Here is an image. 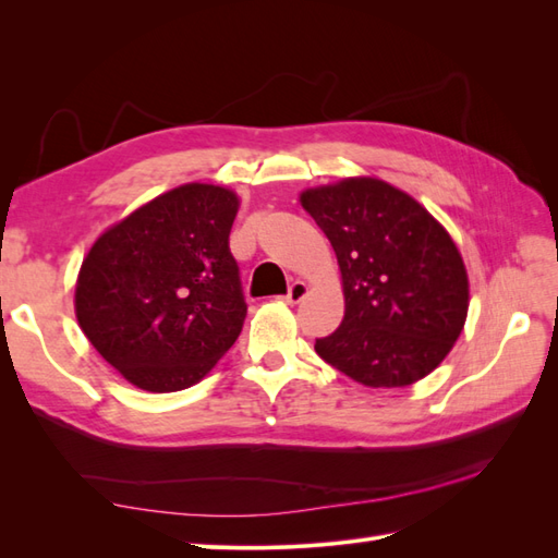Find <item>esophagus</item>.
Here are the masks:
<instances>
[{"instance_id":"34e87169","label":"esophagus","mask_w":558,"mask_h":558,"mask_svg":"<svg viewBox=\"0 0 558 558\" xmlns=\"http://www.w3.org/2000/svg\"><path fill=\"white\" fill-rule=\"evenodd\" d=\"M310 293V286L305 283V281H293L291 283V289H289V293H286V302H289V305H298L300 300H305V295Z\"/></svg>"}]
</instances>
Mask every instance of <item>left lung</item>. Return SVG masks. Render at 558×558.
<instances>
[{"mask_svg":"<svg viewBox=\"0 0 558 558\" xmlns=\"http://www.w3.org/2000/svg\"><path fill=\"white\" fill-rule=\"evenodd\" d=\"M330 240L344 318L316 340L320 359L369 388L410 386L440 365L465 326L468 269L447 228L377 177L300 193Z\"/></svg>","mask_w":558,"mask_h":558,"instance_id":"1","label":"left lung"}]
</instances>
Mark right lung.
I'll use <instances>...</instances> for the list:
<instances>
[{
  "label": "right lung",
  "mask_w": 558,
  "mask_h": 558,
  "mask_svg": "<svg viewBox=\"0 0 558 558\" xmlns=\"http://www.w3.org/2000/svg\"><path fill=\"white\" fill-rule=\"evenodd\" d=\"M240 197L183 183L107 228L81 263L76 320L109 365L148 393L205 379L246 316L228 238Z\"/></svg>",
  "instance_id": "1"
}]
</instances>
